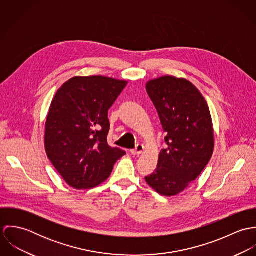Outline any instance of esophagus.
Returning <instances> with one entry per match:
<instances>
[{"label": "esophagus", "instance_id": "esophagus-1", "mask_svg": "<svg viewBox=\"0 0 256 256\" xmlns=\"http://www.w3.org/2000/svg\"><path fill=\"white\" fill-rule=\"evenodd\" d=\"M144 150H145V146L143 145H137L134 150H131V154L133 156H139V154H143Z\"/></svg>", "mask_w": 256, "mask_h": 256}]
</instances>
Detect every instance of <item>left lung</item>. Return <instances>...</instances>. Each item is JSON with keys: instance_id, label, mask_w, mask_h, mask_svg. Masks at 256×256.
<instances>
[{"instance_id": "obj_1", "label": "left lung", "mask_w": 256, "mask_h": 256, "mask_svg": "<svg viewBox=\"0 0 256 256\" xmlns=\"http://www.w3.org/2000/svg\"><path fill=\"white\" fill-rule=\"evenodd\" d=\"M158 111L166 148L160 150L156 170L146 182L158 194L174 196L194 182L214 152V128L209 106L189 80L164 76L146 82Z\"/></svg>"}]
</instances>
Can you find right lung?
I'll list each match as a JSON object with an SVG mask.
<instances>
[{"instance_id": "add662e5", "label": "right lung", "mask_w": 256, "mask_h": 256, "mask_svg": "<svg viewBox=\"0 0 256 256\" xmlns=\"http://www.w3.org/2000/svg\"><path fill=\"white\" fill-rule=\"evenodd\" d=\"M104 76H74L57 90L45 122L48 158L68 185L90 189L106 182L126 152L108 144V110L127 86Z\"/></svg>"}]
</instances>
